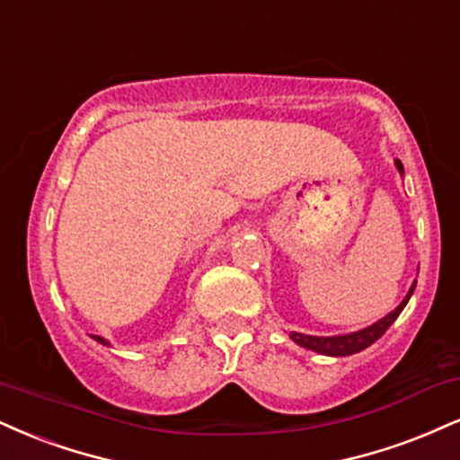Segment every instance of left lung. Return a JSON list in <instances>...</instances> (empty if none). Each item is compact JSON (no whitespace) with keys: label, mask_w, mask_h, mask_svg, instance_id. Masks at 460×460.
Segmentation results:
<instances>
[{"label":"left lung","mask_w":460,"mask_h":460,"mask_svg":"<svg viewBox=\"0 0 460 460\" xmlns=\"http://www.w3.org/2000/svg\"><path fill=\"white\" fill-rule=\"evenodd\" d=\"M394 163H396V169L401 171V175L405 173L401 160H394ZM413 289H416V283L411 285V289H409L405 300L398 304L394 311L385 314L384 319H379L377 323L368 325V328L351 332V334H341V336H311V334H300V332H291V341L297 342V345L304 347V349H311V351L323 353V356H334V358L351 356V353L367 349V347H370L375 341L381 339V336L385 334V330L394 323L398 314L402 313V308L407 306Z\"/></svg>","instance_id":"obj_1"}]
</instances>
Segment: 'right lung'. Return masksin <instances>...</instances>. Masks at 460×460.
Listing matches in <instances>:
<instances>
[{
	"mask_svg": "<svg viewBox=\"0 0 460 460\" xmlns=\"http://www.w3.org/2000/svg\"><path fill=\"white\" fill-rule=\"evenodd\" d=\"M93 339H96L98 342H101V345H109V342H107V341H104V339H102V336H93Z\"/></svg>",
	"mask_w": 460,
	"mask_h": 460,
	"instance_id": "right-lung-1",
	"label": "right lung"
}]
</instances>
